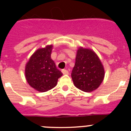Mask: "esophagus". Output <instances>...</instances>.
Instances as JSON below:
<instances>
[{
  "label": "esophagus",
  "mask_w": 131,
  "mask_h": 131,
  "mask_svg": "<svg viewBox=\"0 0 131 131\" xmlns=\"http://www.w3.org/2000/svg\"><path fill=\"white\" fill-rule=\"evenodd\" d=\"M62 73L63 74H64V75H68V71L67 70H65V69H63L61 70Z\"/></svg>",
  "instance_id": "esophagus-1"
}]
</instances>
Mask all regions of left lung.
Wrapping results in <instances>:
<instances>
[{
  "mask_svg": "<svg viewBox=\"0 0 131 131\" xmlns=\"http://www.w3.org/2000/svg\"><path fill=\"white\" fill-rule=\"evenodd\" d=\"M74 85L84 92L96 90L103 82L105 70L100 59L89 49H79L72 72Z\"/></svg>",
  "mask_w": 131,
  "mask_h": 131,
  "instance_id": "obj_1",
  "label": "left lung"
}]
</instances>
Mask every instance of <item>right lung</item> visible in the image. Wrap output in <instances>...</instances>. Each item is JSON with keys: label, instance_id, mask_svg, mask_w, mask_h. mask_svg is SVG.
<instances>
[{"label": "right lung", "instance_id": "1", "mask_svg": "<svg viewBox=\"0 0 131 131\" xmlns=\"http://www.w3.org/2000/svg\"><path fill=\"white\" fill-rule=\"evenodd\" d=\"M52 49L51 45L39 49L26 63V80L30 86L40 92H46L54 88L58 79L63 75L51 58Z\"/></svg>", "mask_w": 131, "mask_h": 131}]
</instances>
